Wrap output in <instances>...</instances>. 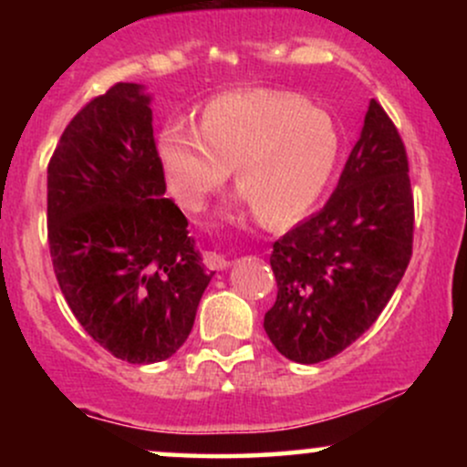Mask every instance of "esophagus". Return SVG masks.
I'll return each instance as SVG.
<instances>
[{
  "label": "esophagus",
  "instance_id": "1",
  "mask_svg": "<svg viewBox=\"0 0 467 467\" xmlns=\"http://www.w3.org/2000/svg\"><path fill=\"white\" fill-rule=\"evenodd\" d=\"M203 264H206L208 270H226V267L230 265V261L226 254H222V252L208 250L206 254H203Z\"/></svg>",
  "mask_w": 467,
  "mask_h": 467
}]
</instances>
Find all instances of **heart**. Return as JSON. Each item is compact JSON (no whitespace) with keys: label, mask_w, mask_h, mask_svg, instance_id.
<instances>
[{"label":"heart","mask_w":467,"mask_h":467,"mask_svg":"<svg viewBox=\"0 0 467 467\" xmlns=\"http://www.w3.org/2000/svg\"><path fill=\"white\" fill-rule=\"evenodd\" d=\"M327 111L276 89L208 100L200 127L169 125L158 155L166 184L186 211H200L234 169V184L270 223L303 215L325 191L337 160Z\"/></svg>","instance_id":"heart-1"}]
</instances>
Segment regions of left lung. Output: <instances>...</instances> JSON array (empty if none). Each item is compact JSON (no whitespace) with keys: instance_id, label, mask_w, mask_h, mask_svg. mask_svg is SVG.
I'll use <instances>...</instances> for the list:
<instances>
[{"instance_id":"8db88e82","label":"left lung","mask_w":467,"mask_h":467,"mask_svg":"<svg viewBox=\"0 0 467 467\" xmlns=\"http://www.w3.org/2000/svg\"><path fill=\"white\" fill-rule=\"evenodd\" d=\"M412 230L409 155L373 99L331 200L272 245L278 292L264 327L278 353L316 364L356 342L400 285Z\"/></svg>"}]
</instances>
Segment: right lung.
<instances>
[{
  "label": "right lung",
  "instance_id": "right-lung-1",
  "mask_svg": "<svg viewBox=\"0 0 467 467\" xmlns=\"http://www.w3.org/2000/svg\"><path fill=\"white\" fill-rule=\"evenodd\" d=\"M151 107L116 83L69 120L47 164V244L66 303L118 360L162 362L189 337L213 272L166 200Z\"/></svg>",
  "mask_w": 467,
  "mask_h": 467
}]
</instances>
